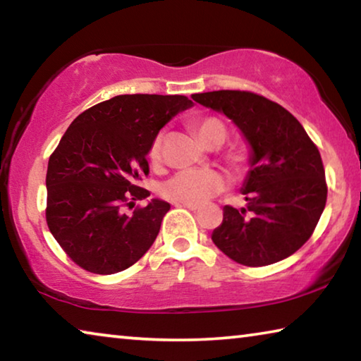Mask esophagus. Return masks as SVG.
Wrapping results in <instances>:
<instances>
[{
  "instance_id": "esophagus-1",
  "label": "esophagus",
  "mask_w": 361,
  "mask_h": 361,
  "mask_svg": "<svg viewBox=\"0 0 361 361\" xmlns=\"http://www.w3.org/2000/svg\"><path fill=\"white\" fill-rule=\"evenodd\" d=\"M176 207H185V209L191 212H197L200 209V205H194V204H176Z\"/></svg>"
}]
</instances>
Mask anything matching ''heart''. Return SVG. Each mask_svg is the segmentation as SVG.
Segmentation results:
<instances>
[{
	"label": "heart",
	"mask_w": 361,
	"mask_h": 361,
	"mask_svg": "<svg viewBox=\"0 0 361 361\" xmlns=\"http://www.w3.org/2000/svg\"><path fill=\"white\" fill-rule=\"evenodd\" d=\"M192 129L202 142L210 145H221L228 137V127L224 122L215 118V116H202L192 121ZM162 133L152 140L149 148L151 161L157 164L162 157ZM243 154L237 149H231L226 152V161L232 166H240L243 162ZM228 186V180L221 172L216 170H181L167 181L162 183L161 192L164 197L175 204H204L212 199L213 195L224 191Z\"/></svg>",
	"instance_id": "obj_1"
}]
</instances>
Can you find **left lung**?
<instances>
[{
    "label": "left lung",
    "instance_id": "obj_1",
    "mask_svg": "<svg viewBox=\"0 0 361 361\" xmlns=\"http://www.w3.org/2000/svg\"><path fill=\"white\" fill-rule=\"evenodd\" d=\"M192 99L234 121L253 149L242 191L248 207H223V223L213 231V243L248 267L288 258L310 239L326 205L319 148L295 116L259 94L213 90Z\"/></svg>",
    "mask_w": 361,
    "mask_h": 361
}]
</instances>
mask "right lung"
Returning <instances> with one entry per match:
<instances>
[{
    "mask_svg": "<svg viewBox=\"0 0 361 361\" xmlns=\"http://www.w3.org/2000/svg\"><path fill=\"white\" fill-rule=\"evenodd\" d=\"M192 105L185 95H116L71 122L49 157L46 221L66 256L84 271L109 276L148 252L170 204L138 181L146 154L173 116Z\"/></svg>",
    "mask_w": 361,
    "mask_h": 361,
    "instance_id": "1",
    "label": "right lung"
}]
</instances>
